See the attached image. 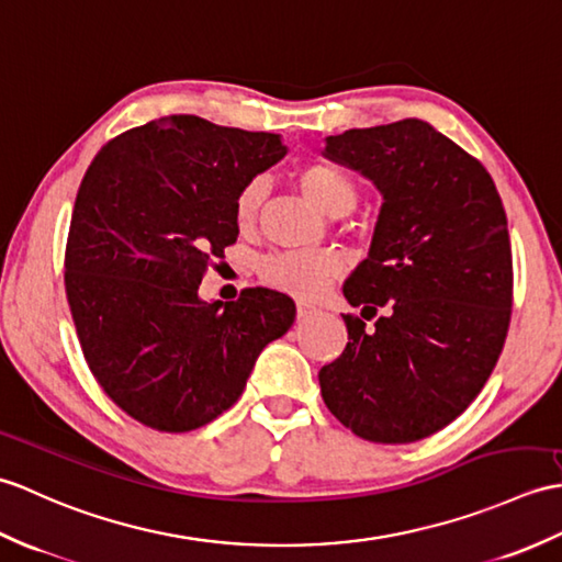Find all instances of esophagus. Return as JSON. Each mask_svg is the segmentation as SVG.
I'll return each mask as SVG.
<instances>
[{
    "label": "esophagus",
    "mask_w": 562,
    "mask_h": 562,
    "mask_svg": "<svg viewBox=\"0 0 562 562\" xmlns=\"http://www.w3.org/2000/svg\"><path fill=\"white\" fill-rule=\"evenodd\" d=\"M313 313H315V305L297 303V307H295V315H297V319H305V317H310Z\"/></svg>",
    "instance_id": "1"
}]
</instances>
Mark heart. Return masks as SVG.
<instances>
[{
	"instance_id": "obj_1",
	"label": "heart",
	"mask_w": 562,
	"mask_h": 562,
	"mask_svg": "<svg viewBox=\"0 0 562 562\" xmlns=\"http://www.w3.org/2000/svg\"><path fill=\"white\" fill-rule=\"evenodd\" d=\"M293 178L307 202L327 216H344L358 202V184L327 160H305L295 168ZM265 194V178H249L235 194L233 216L240 231L255 226ZM257 271L271 289L295 297H315L336 277L339 261L329 252H277L261 259Z\"/></svg>"
}]
</instances>
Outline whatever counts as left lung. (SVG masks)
I'll return each instance as SVG.
<instances>
[{
  "instance_id": "1",
  "label": "left lung",
  "mask_w": 562,
  "mask_h": 562,
  "mask_svg": "<svg viewBox=\"0 0 562 562\" xmlns=\"http://www.w3.org/2000/svg\"><path fill=\"white\" fill-rule=\"evenodd\" d=\"M327 156L384 196L368 259L346 281L348 344L319 370L322 398L358 438L406 445L464 414L503 353L513 245L479 158L428 122L327 136Z\"/></svg>"
}]
</instances>
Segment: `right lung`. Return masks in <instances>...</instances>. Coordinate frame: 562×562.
Returning <instances> with one entry per match:
<instances>
[{"label": "right lung", "mask_w": 562, "mask_h": 562, "mask_svg": "<svg viewBox=\"0 0 562 562\" xmlns=\"http://www.w3.org/2000/svg\"><path fill=\"white\" fill-rule=\"evenodd\" d=\"M277 134L172 115L122 132L91 160L74 202L65 289L95 382L130 418L190 432L228 411L295 305L243 289L223 305L199 283L238 240L240 187L283 158Z\"/></svg>", "instance_id": "obj_1"}]
</instances>
